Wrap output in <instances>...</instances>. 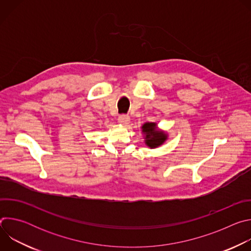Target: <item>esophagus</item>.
<instances>
[{
	"label": "esophagus",
	"instance_id": "esophagus-1",
	"mask_svg": "<svg viewBox=\"0 0 251 251\" xmlns=\"http://www.w3.org/2000/svg\"><path fill=\"white\" fill-rule=\"evenodd\" d=\"M129 120H130V118L128 115H120L118 117V122L122 125H127L129 123Z\"/></svg>",
	"mask_w": 251,
	"mask_h": 251
}]
</instances>
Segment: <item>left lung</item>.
Listing matches in <instances>:
<instances>
[{"instance_id":"8db88e82","label":"left lung","mask_w":251,"mask_h":251,"mask_svg":"<svg viewBox=\"0 0 251 251\" xmlns=\"http://www.w3.org/2000/svg\"><path fill=\"white\" fill-rule=\"evenodd\" d=\"M142 132L144 134L145 144L151 149L160 147L168 139V135L161 130H158L157 124L154 122H147L142 126Z\"/></svg>"}]
</instances>
